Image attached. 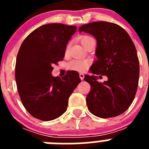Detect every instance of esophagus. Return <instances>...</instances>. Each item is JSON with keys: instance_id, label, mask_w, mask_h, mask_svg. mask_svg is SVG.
<instances>
[{"instance_id": "34e87169", "label": "esophagus", "mask_w": 149, "mask_h": 149, "mask_svg": "<svg viewBox=\"0 0 149 149\" xmlns=\"http://www.w3.org/2000/svg\"><path fill=\"white\" fill-rule=\"evenodd\" d=\"M79 77H80V78H81V80H84V74L81 73V74H79Z\"/></svg>"}]
</instances>
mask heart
Instances as JSON below:
<instances>
[{
  "label": "heart",
  "mask_w": 149,
  "mask_h": 149,
  "mask_svg": "<svg viewBox=\"0 0 149 149\" xmlns=\"http://www.w3.org/2000/svg\"><path fill=\"white\" fill-rule=\"evenodd\" d=\"M91 39H93V38L89 36H81L80 38L81 43L84 46V48L86 46V43ZM68 49V45L66 46V48H65V54L67 53ZM89 65H90V62L88 60H74L68 63V68L69 70L72 71H75V72H84L86 70H87V68L89 67Z\"/></svg>",
  "instance_id": "heart-1"
}]
</instances>
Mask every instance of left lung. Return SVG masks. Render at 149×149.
Masks as SVG:
<instances>
[{
	"label": "left lung",
	"mask_w": 149,
	"mask_h": 149,
	"mask_svg": "<svg viewBox=\"0 0 149 149\" xmlns=\"http://www.w3.org/2000/svg\"><path fill=\"white\" fill-rule=\"evenodd\" d=\"M82 31L97 40V60L89 69L93 74L84 77L91 86L86 96L88 110L103 119L117 116L127 110L137 89L139 65L135 45L116 24L92 22L80 27L79 32ZM102 75H106L108 81L98 82Z\"/></svg>",
	"instance_id": "1"
}]
</instances>
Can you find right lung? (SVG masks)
<instances>
[{"label":"right lung","instance_id":"obj_1","mask_svg":"<svg viewBox=\"0 0 149 149\" xmlns=\"http://www.w3.org/2000/svg\"><path fill=\"white\" fill-rule=\"evenodd\" d=\"M76 30V26L63 24H45L29 34L21 45L15 63L17 88L26 110L36 119L51 121L63 115L69 96L81 82L75 71L62 78L51 74Z\"/></svg>","mask_w":149,"mask_h":149}]
</instances>
